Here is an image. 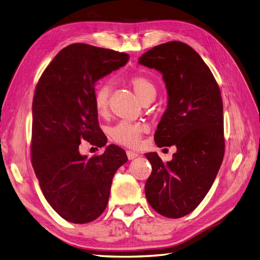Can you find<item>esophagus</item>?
<instances>
[{
	"mask_svg": "<svg viewBox=\"0 0 260 260\" xmlns=\"http://www.w3.org/2000/svg\"><path fill=\"white\" fill-rule=\"evenodd\" d=\"M126 155H127V158L129 159V160H132V159H134V158H136L138 156L137 152L133 151V150H127V151H126Z\"/></svg>",
	"mask_w": 260,
	"mask_h": 260,
	"instance_id": "esophagus-1",
	"label": "esophagus"
}]
</instances>
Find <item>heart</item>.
I'll return each instance as SVG.
<instances>
[{
  "label": "heart",
  "instance_id": "b5f03b06",
  "mask_svg": "<svg viewBox=\"0 0 260 260\" xmlns=\"http://www.w3.org/2000/svg\"><path fill=\"white\" fill-rule=\"evenodd\" d=\"M127 81L144 103H149L156 98L157 86L148 77L134 75L131 76ZM112 84L110 81H103L95 88L93 102H94V108L99 115H104L108 112ZM146 131H147V126L143 123L122 121L111 127L109 134L113 141L119 145L126 146V147H136L141 143L142 136Z\"/></svg>",
  "mask_w": 260,
  "mask_h": 260
}]
</instances>
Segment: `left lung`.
I'll return each instance as SVG.
<instances>
[{
  "label": "left lung",
  "mask_w": 260,
  "mask_h": 260,
  "mask_svg": "<svg viewBox=\"0 0 260 260\" xmlns=\"http://www.w3.org/2000/svg\"><path fill=\"white\" fill-rule=\"evenodd\" d=\"M141 64L162 73L168 108L157 126L158 147L175 145L172 160L146 154L152 171L145 194L159 214H189L211 189L224 150L223 102L218 84L198 52L182 42H168L146 51Z\"/></svg>",
  "instance_id": "1"
}]
</instances>
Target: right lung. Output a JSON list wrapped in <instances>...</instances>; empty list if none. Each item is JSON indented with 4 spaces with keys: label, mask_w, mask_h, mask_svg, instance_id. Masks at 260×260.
I'll return each mask as SVG.
<instances>
[{
    "label": "right lung",
    "mask_w": 260,
    "mask_h": 260,
    "mask_svg": "<svg viewBox=\"0 0 260 260\" xmlns=\"http://www.w3.org/2000/svg\"><path fill=\"white\" fill-rule=\"evenodd\" d=\"M125 52L72 44L45 69L32 100L31 165L47 202L66 221H94L109 202L112 179L127 161L116 145L88 158L79 152L82 141L103 147L93 95L101 78L128 61Z\"/></svg>",
    "instance_id": "1"
}]
</instances>
